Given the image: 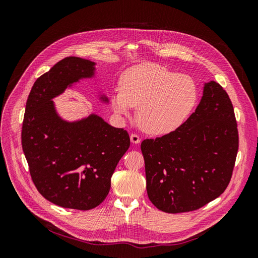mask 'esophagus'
<instances>
[{"mask_svg": "<svg viewBox=\"0 0 258 258\" xmlns=\"http://www.w3.org/2000/svg\"><path fill=\"white\" fill-rule=\"evenodd\" d=\"M130 140H131V142L134 143V144H138V143L141 142V139H140V137L138 135H136V134H131L130 135Z\"/></svg>", "mask_w": 258, "mask_h": 258, "instance_id": "esophagus-1", "label": "esophagus"}]
</instances>
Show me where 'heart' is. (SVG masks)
Returning a JSON list of instances; mask_svg holds the SVG:
<instances>
[{"mask_svg": "<svg viewBox=\"0 0 258 258\" xmlns=\"http://www.w3.org/2000/svg\"><path fill=\"white\" fill-rule=\"evenodd\" d=\"M119 86L111 99L114 111L127 116L138 106L139 126L151 135L177 129L198 100L197 84L191 76L154 63L128 69L120 76Z\"/></svg>", "mask_w": 258, "mask_h": 258, "instance_id": "heart-1", "label": "heart"}]
</instances>
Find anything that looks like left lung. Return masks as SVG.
<instances>
[{
    "instance_id": "left-lung-1",
    "label": "left lung",
    "mask_w": 258,
    "mask_h": 258,
    "mask_svg": "<svg viewBox=\"0 0 258 258\" xmlns=\"http://www.w3.org/2000/svg\"><path fill=\"white\" fill-rule=\"evenodd\" d=\"M238 146L227 92L214 81L205 83L204 95L188 119L170 134L141 144L148 198L167 213L206 206L228 186Z\"/></svg>"
}]
</instances>
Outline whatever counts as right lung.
Wrapping results in <instances>:
<instances>
[{"mask_svg":"<svg viewBox=\"0 0 258 258\" xmlns=\"http://www.w3.org/2000/svg\"><path fill=\"white\" fill-rule=\"evenodd\" d=\"M95 74V62L67 57L38 77L27 100L21 144L30 174L42 196L62 208L98 207L130 146L126 130L112 127L97 114L68 121L56 110L53 98ZM100 100L108 103L105 95Z\"/></svg>","mask_w":258,"mask_h":258,"instance_id":"add662e5","label":"right lung"}]
</instances>
